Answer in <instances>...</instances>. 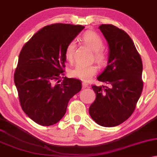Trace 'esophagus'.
Returning <instances> with one entry per match:
<instances>
[{
  "instance_id": "obj_1",
  "label": "esophagus",
  "mask_w": 157,
  "mask_h": 157,
  "mask_svg": "<svg viewBox=\"0 0 157 157\" xmlns=\"http://www.w3.org/2000/svg\"><path fill=\"white\" fill-rule=\"evenodd\" d=\"M82 87H83V88H86L88 87V84L86 83H82Z\"/></svg>"
}]
</instances>
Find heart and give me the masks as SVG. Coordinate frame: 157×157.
Listing matches in <instances>:
<instances>
[{"label":"heart","instance_id":"1","mask_svg":"<svg viewBox=\"0 0 157 157\" xmlns=\"http://www.w3.org/2000/svg\"><path fill=\"white\" fill-rule=\"evenodd\" d=\"M81 38L82 40L94 51V57L95 61L100 65L106 64L107 61V55L102 50L104 43L100 36L95 31H88L83 33ZM75 47L76 43L72 40L67 44L65 49V57L69 62L73 60ZM97 71L98 67L95 65L78 64L71 69L69 74L74 78L80 79L83 81H88L94 75H95Z\"/></svg>","mask_w":157,"mask_h":157}]
</instances>
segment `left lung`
I'll return each mask as SVG.
<instances>
[{
	"instance_id": "1",
	"label": "left lung",
	"mask_w": 157,
	"mask_h": 157,
	"mask_svg": "<svg viewBox=\"0 0 157 157\" xmlns=\"http://www.w3.org/2000/svg\"><path fill=\"white\" fill-rule=\"evenodd\" d=\"M99 29L109 50L107 66L97 78L107 86H92L96 98L89 114L100 126L114 127L126 121L136 109L143 89V62L126 31L112 25Z\"/></svg>"
}]
</instances>
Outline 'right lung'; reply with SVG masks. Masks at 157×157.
I'll list each match as a JSON object with an SVG mask.
<instances>
[{"instance_id":"obj_1","label":"right lung","mask_w":157,"mask_h":157,"mask_svg":"<svg viewBox=\"0 0 157 157\" xmlns=\"http://www.w3.org/2000/svg\"><path fill=\"white\" fill-rule=\"evenodd\" d=\"M83 26H45L25 43L14 74L21 109L33 121L52 126L64 117L69 101L81 90V81L64 76L67 44ZM64 78L59 84L60 78Z\"/></svg>"}]
</instances>
